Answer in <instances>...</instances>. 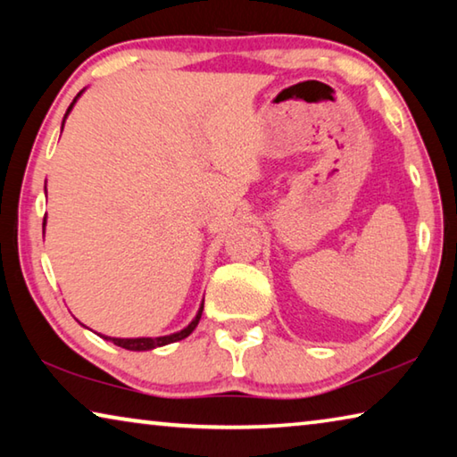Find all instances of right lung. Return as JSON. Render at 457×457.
Returning <instances> with one entry per match:
<instances>
[{
    "label": "right lung",
    "mask_w": 457,
    "mask_h": 457,
    "mask_svg": "<svg viewBox=\"0 0 457 457\" xmlns=\"http://www.w3.org/2000/svg\"><path fill=\"white\" fill-rule=\"evenodd\" d=\"M82 92H84V90H80L79 95H76V98L72 100V104L68 106L66 117H68V112L72 111L74 103H76V100H79V96L82 95ZM66 117H64V120H66ZM62 127H64V122H62ZM44 226H46V218H44ZM201 312H204V304L199 306L197 316L187 324V327H185V328L179 330V332H173V335H167V337H154V338H149V337H143V338H112V337H104V335H100V337H103L104 340H111V343H114L117 346H122V349H127V351H151V349H157V346H165V345H169V343H177V340L187 338V337L191 335V332L195 330L197 324H199Z\"/></svg>",
    "instance_id": "obj_1"
}]
</instances>
